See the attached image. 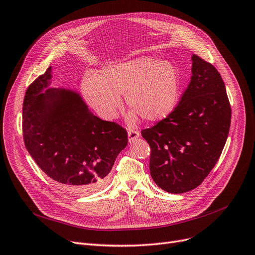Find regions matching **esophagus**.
<instances>
[{
	"mask_svg": "<svg viewBox=\"0 0 255 255\" xmlns=\"http://www.w3.org/2000/svg\"><path fill=\"white\" fill-rule=\"evenodd\" d=\"M128 142L132 143L135 140H137L140 136V132L136 129H128Z\"/></svg>",
	"mask_w": 255,
	"mask_h": 255,
	"instance_id": "34e87169",
	"label": "esophagus"
}]
</instances>
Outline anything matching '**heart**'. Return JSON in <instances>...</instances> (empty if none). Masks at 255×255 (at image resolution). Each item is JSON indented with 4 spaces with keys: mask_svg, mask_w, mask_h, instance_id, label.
Segmentation results:
<instances>
[{
    "mask_svg": "<svg viewBox=\"0 0 255 255\" xmlns=\"http://www.w3.org/2000/svg\"><path fill=\"white\" fill-rule=\"evenodd\" d=\"M180 74L171 62L143 56L104 67L96 79L82 83L85 99L105 119H112L120 109L121 94L127 105L143 119L155 123L174 110L180 94Z\"/></svg>",
    "mask_w": 255,
    "mask_h": 255,
    "instance_id": "1",
    "label": "heart"
}]
</instances>
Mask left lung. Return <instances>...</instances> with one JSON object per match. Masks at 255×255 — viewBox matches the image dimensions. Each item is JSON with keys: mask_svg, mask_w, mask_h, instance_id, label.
Returning a JSON list of instances; mask_svg holds the SVG:
<instances>
[{"mask_svg": "<svg viewBox=\"0 0 255 255\" xmlns=\"http://www.w3.org/2000/svg\"><path fill=\"white\" fill-rule=\"evenodd\" d=\"M232 109L218 70L192 56V77L174 110L141 131L149 144L150 175L162 190L180 194L198 187L219 160Z\"/></svg>", "mask_w": 255, "mask_h": 255, "instance_id": "1", "label": "left lung"}]
</instances>
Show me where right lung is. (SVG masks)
<instances>
[{
  "mask_svg": "<svg viewBox=\"0 0 255 255\" xmlns=\"http://www.w3.org/2000/svg\"><path fill=\"white\" fill-rule=\"evenodd\" d=\"M51 79L50 66L30 85L23 99L26 148L63 190L94 192L103 187L117 155L127 146L128 134L115 123L93 115L77 91L48 88Z\"/></svg>",
  "mask_w": 255,
  "mask_h": 255,
  "instance_id": "right-lung-1",
  "label": "right lung"
}]
</instances>
